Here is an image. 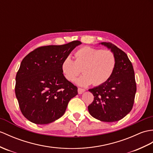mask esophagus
Here are the masks:
<instances>
[{
  "instance_id": "1",
  "label": "esophagus",
  "mask_w": 153,
  "mask_h": 153,
  "mask_svg": "<svg viewBox=\"0 0 153 153\" xmlns=\"http://www.w3.org/2000/svg\"><path fill=\"white\" fill-rule=\"evenodd\" d=\"M77 91H78V94H83V93H84V92L85 91V90L83 89V88H78Z\"/></svg>"
}]
</instances>
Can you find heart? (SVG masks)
Segmentation results:
<instances>
[{
    "label": "heart",
    "mask_w": 153,
    "mask_h": 153,
    "mask_svg": "<svg viewBox=\"0 0 153 153\" xmlns=\"http://www.w3.org/2000/svg\"><path fill=\"white\" fill-rule=\"evenodd\" d=\"M76 61L70 56L64 59L62 72L67 79L74 81L83 68V75L76 79V83L87 87L93 83L100 85L105 83L113 73L116 58L110 50H102L91 47H83L76 52Z\"/></svg>",
    "instance_id": "obj_1"
}]
</instances>
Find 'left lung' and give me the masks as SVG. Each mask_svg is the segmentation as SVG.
<instances>
[{
    "instance_id": "8db88e82",
    "label": "left lung",
    "mask_w": 153,
    "mask_h": 153,
    "mask_svg": "<svg viewBox=\"0 0 153 153\" xmlns=\"http://www.w3.org/2000/svg\"><path fill=\"white\" fill-rule=\"evenodd\" d=\"M115 56L116 66L111 77L88 91L94 100L88 106L91 116L100 121L112 123L124 118L132 110L136 84L132 63L126 53L109 42L99 43Z\"/></svg>"
}]
</instances>
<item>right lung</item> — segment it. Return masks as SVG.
I'll return each instance as SVG.
<instances>
[{"label": "right lung", "instance_id": "obj_1", "mask_svg": "<svg viewBox=\"0 0 153 153\" xmlns=\"http://www.w3.org/2000/svg\"><path fill=\"white\" fill-rule=\"evenodd\" d=\"M73 41L47 45L30 52L21 61L16 77L15 92L21 113L29 121L47 125L61 117L77 87L64 76L61 65L76 46Z\"/></svg>", "mask_w": 153, "mask_h": 153}]
</instances>
